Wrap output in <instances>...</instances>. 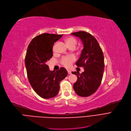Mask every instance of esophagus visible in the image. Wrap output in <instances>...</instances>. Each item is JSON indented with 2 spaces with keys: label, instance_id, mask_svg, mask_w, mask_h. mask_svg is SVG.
Listing matches in <instances>:
<instances>
[{
  "label": "esophagus",
  "instance_id": "obj_1",
  "mask_svg": "<svg viewBox=\"0 0 131 131\" xmlns=\"http://www.w3.org/2000/svg\"><path fill=\"white\" fill-rule=\"evenodd\" d=\"M68 73L69 74H71V71L70 70H68Z\"/></svg>",
  "mask_w": 131,
  "mask_h": 131
}]
</instances>
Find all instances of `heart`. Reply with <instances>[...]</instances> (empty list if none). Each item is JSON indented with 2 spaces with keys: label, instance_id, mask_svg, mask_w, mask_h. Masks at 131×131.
<instances>
[{
  "label": "heart",
  "instance_id": "heart-1",
  "mask_svg": "<svg viewBox=\"0 0 131 131\" xmlns=\"http://www.w3.org/2000/svg\"><path fill=\"white\" fill-rule=\"evenodd\" d=\"M66 43L68 46H76L77 44L76 39L73 38L72 37H69L66 39ZM54 49V46L53 47V49ZM76 58L73 55H69V56H64L62 58L61 60V63L62 65H63L67 68H69L72 65L73 62L75 61Z\"/></svg>",
  "mask_w": 131,
  "mask_h": 131
}]
</instances>
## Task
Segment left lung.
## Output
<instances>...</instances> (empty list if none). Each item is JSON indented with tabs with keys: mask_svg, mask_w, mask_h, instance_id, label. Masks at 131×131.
<instances>
[{
	"mask_svg": "<svg viewBox=\"0 0 131 131\" xmlns=\"http://www.w3.org/2000/svg\"><path fill=\"white\" fill-rule=\"evenodd\" d=\"M71 35L79 37L84 46L76 64L83 67L84 71L81 74L78 71L72 72L77 76L73 89L80 96H89L96 91L101 83L104 68L103 54L97 41L90 34L80 31Z\"/></svg>",
	"mask_w": 131,
	"mask_h": 131,
	"instance_id": "8db88e82",
	"label": "left lung"
}]
</instances>
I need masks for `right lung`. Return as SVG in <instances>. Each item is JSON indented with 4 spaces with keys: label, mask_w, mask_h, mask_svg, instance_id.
<instances>
[{
    "label": "right lung",
    "mask_w": 131,
    "mask_h": 131,
    "mask_svg": "<svg viewBox=\"0 0 131 131\" xmlns=\"http://www.w3.org/2000/svg\"><path fill=\"white\" fill-rule=\"evenodd\" d=\"M62 36L42 34L35 37L28 47L25 58L28 78L35 92L43 99L57 96L60 90V83L68 74L64 68L52 71L46 64L47 61L53 57L54 42Z\"/></svg>",
    "instance_id": "1"
}]
</instances>
